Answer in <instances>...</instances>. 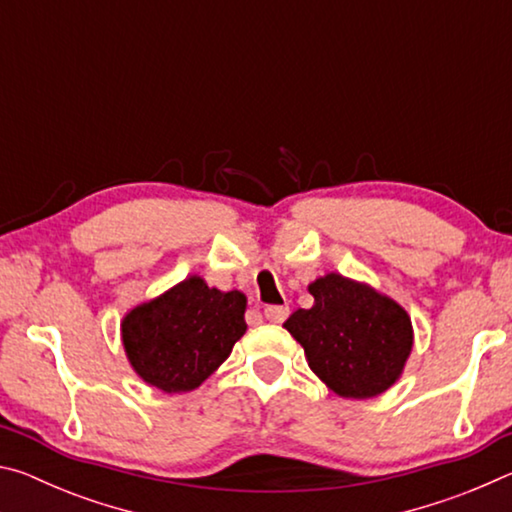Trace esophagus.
Masks as SVG:
<instances>
[{
	"instance_id": "esophagus-1",
	"label": "esophagus",
	"mask_w": 512,
	"mask_h": 512,
	"mask_svg": "<svg viewBox=\"0 0 512 512\" xmlns=\"http://www.w3.org/2000/svg\"><path fill=\"white\" fill-rule=\"evenodd\" d=\"M264 316H266V320H271V323H284V320H287V316H289V307L268 305L264 309Z\"/></svg>"
}]
</instances>
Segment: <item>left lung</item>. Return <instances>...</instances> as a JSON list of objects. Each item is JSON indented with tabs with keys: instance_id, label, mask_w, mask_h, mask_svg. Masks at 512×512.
<instances>
[{
	"instance_id": "1",
	"label": "left lung",
	"mask_w": 512,
	"mask_h": 512,
	"mask_svg": "<svg viewBox=\"0 0 512 512\" xmlns=\"http://www.w3.org/2000/svg\"><path fill=\"white\" fill-rule=\"evenodd\" d=\"M314 307L284 327L305 348L309 368L336 395L368 400L400 379L413 348L411 316L393 298L339 273L309 284Z\"/></svg>"
}]
</instances>
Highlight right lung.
I'll return each mask as SVG.
<instances>
[{
    "label": "right lung",
    "instance_id": "right-lung-1",
    "mask_svg": "<svg viewBox=\"0 0 512 512\" xmlns=\"http://www.w3.org/2000/svg\"><path fill=\"white\" fill-rule=\"evenodd\" d=\"M246 296L207 287L189 275L121 320L133 370L164 393L194 391L230 357L246 334Z\"/></svg>",
    "mask_w": 512,
    "mask_h": 512
}]
</instances>
